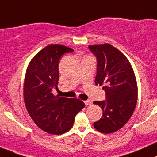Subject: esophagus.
<instances>
[{
	"label": "esophagus",
	"instance_id": "34e87169",
	"mask_svg": "<svg viewBox=\"0 0 157 157\" xmlns=\"http://www.w3.org/2000/svg\"><path fill=\"white\" fill-rule=\"evenodd\" d=\"M84 104H85V105H91L92 104V101H90V100H87V101H84Z\"/></svg>",
	"mask_w": 157,
	"mask_h": 157
}]
</instances>
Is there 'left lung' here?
<instances>
[{
	"instance_id": "8db88e82",
	"label": "left lung",
	"mask_w": 157,
	"mask_h": 157,
	"mask_svg": "<svg viewBox=\"0 0 157 157\" xmlns=\"http://www.w3.org/2000/svg\"><path fill=\"white\" fill-rule=\"evenodd\" d=\"M98 60L96 85H104L106 101H96L103 115L94 122L102 133L115 132L127 123L136 108L138 87L129 61L124 54L108 43L89 45Z\"/></svg>"
}]
</instances>
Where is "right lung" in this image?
<instances>
[{"mask_svg":"<svg viewBox=\"0 0 157 157\" xmlns=\"http://www.w3.org/2000/svg\"><path fill=\"white\" fill-rule=\"evenodd\" d=\"M74 49L52 44L39 51L29 63L24 82L26 109L39 128L48 133L60 135L68 132L74 118L85 105L77 98L52 93L59 80V62L63 54Z\"/></svg>","mask_w":157,"mask_h":157,"instance_id":"right-lung-1","label":"right lung"}]
</instances>
